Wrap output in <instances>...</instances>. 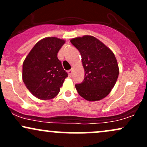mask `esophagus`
Listing matches in <instances>:
<instances>
[{
    "mask_svg": "<svg viewBox=\"0 0 147 147\" xmlns=\"http://www.w3.org/2000/svg\"><path fill=\"white\" fill-rule=\"evenodd\" d=\"M68 75H70V76H71V75H72V70H68Z\"/></svg>",
    "mask_w": 147,
    "mask_h": 147,
    "instance_id": "34e87169",
    "label": "esophagus"
}]
</instances>
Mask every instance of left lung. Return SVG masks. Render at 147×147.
<instances>
[{
    "mask_svg": "<svg viewBox=\"0 0 147 147\" xmlns=\"http://www.w3.org/2000/svg\"><path fill=\"white\" fill-rule=\"evenodd\" d=\"M70 42L80 52L85 72L83 82L75 85L79 95L91 102L104 98L110 93L119 75L114 54L92 36L72 38Z\"/></svg>",
    "mask_w": 147,
    "mask_h": 147,
    "instance_id": "8db88e82",
    "label": "left lung"
}]
</instances>
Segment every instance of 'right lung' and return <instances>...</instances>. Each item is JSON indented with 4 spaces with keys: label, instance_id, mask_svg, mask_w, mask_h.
Instances as JSON below:
<instances>
[{
    "label": "right lung",
    "instance_id": "add662e5",
    "mask_svg": "<svg viewBox=\"0 0 147 147\" xmlns=\"http://www.w3.org/2000/svg\"><path fill=\"white\" fill-rule=\"evenodd\" d=\"M64 43V40L57 37L43 38L33 47L23 62V81L37 98H54L68 77L57 57Z\"/></svg>",
    "mask_w": 147,
    "mask_h": 147
}]
</instances>
